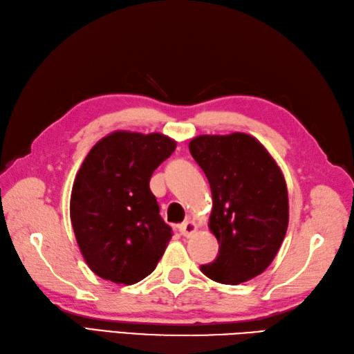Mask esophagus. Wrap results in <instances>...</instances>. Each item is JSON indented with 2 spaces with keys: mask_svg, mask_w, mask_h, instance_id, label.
<instances>
[{
  "mask_svg": "<svg viewBox=\"0 0 354 354\" xmlns=\"http://www.w3.org/2000/svg\"><path fill=\"white\" fill-rule=\"evenodd\" d=\"M196 229H197V226L193 220H187L183 225H179V232L184 236H190L192 234L196 232Z\"/></svg>",
  "mask_w": 354,
  "mask_h": 354,
  "instance_id": "obj_1",
  "label": "esophagus"
}]
</instances>
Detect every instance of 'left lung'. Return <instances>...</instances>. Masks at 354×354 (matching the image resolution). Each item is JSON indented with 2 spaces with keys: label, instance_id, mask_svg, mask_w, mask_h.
Here are the masks:
<instances>
[{
  "label": "left lung",
  "instance_id": "1",
  "mask_svg": "<svg viewBox=\"0 0 354 354\" xmlns=\"http://www.w3.org/2000/svg\"><path fill=\"white\" fill-rule=\"evenodd\" d=\"M190 152L212 194L209 229L218 241L202 273L226 285L261 274L274 259L288 227V190L273 157L257 138L234 133L199 136Z\"/></svg>",
  "mask_w": 354,
  "mask_h": 354
}]
</instances>
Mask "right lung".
<instances>
[{"instance_id":"right-lung-1","label":"right lung","mask_w":354,"mask_h":354,"mask_svg":"<svg viewBox=\"0 0 354 354\" xmlns=\"http://www.w3.org/2000/svg\"><path fill=\"white\" fill-rule=\"evenodd\" d=\"M176 142L160 133L116 131L81 164L71 194L78 248L95 274L133 285L157 267L171 227L164 223L149 180Z\"/></svg>"}]
</instances>
